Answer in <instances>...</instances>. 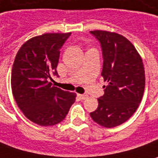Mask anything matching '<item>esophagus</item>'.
<instances>
[{"instance_id":"esophagus-1","label":"esophagus","mask_w":158,"mask_h":158,"mask_svg":"<svg viewBox=\"0 0 158 158\" xmlns=\"http://www.w3.org/2000/svg\"><path fill=\"white\" fill-rule=\"evenodd\" d=\"M79 98H81V99H85L87 98V95H85V94H79L78 95Z\"/></svg>"}]
</instances>
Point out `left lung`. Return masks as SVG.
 <instances>
[{
    "mask_svg": "<svg viewBox=\"0 0 158 158\" xmlns=\"http://www.w3.org/2000/svg\"><path fill=\"white\" fill-rule=\"evenodd\" d=\"M90 33L101 43V75L107 85L98 109L90 114L95 122L110 128L127 121L139 108L145 85L144 64L133 44L121 34L100 30Z\"/></svg>",
    "mask_w": 158,
    "mask_h": 158,
    "instance_id": "1",
    "label": "left lung"
}]
</instances>
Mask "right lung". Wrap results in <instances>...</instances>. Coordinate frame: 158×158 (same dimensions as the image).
<instances>
[{
	"label": "right lung",
	"mask_w": 158,
	"mask_h": 158,
	"mask_svg": "<svg viewBox=\"0 0 158 158\" xmlns=\"http://www.w3.org/2000/svg\"><path fill=\"white\" fill-rule=\"evenodd\" d=\"M70 32L44 33L31 37L19 49L11 74L17 105L30 121L42 127L60 123L75 102L76 93L54 86L60 49Z\"/></svg>",
	"instance_id": "add662e5"
}]
</instances>
